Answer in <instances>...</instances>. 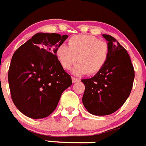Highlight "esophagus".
<instances>
[{"label": "esophagus", "instance_id": "1", "mask_svg": "<svg viewBox=\"0 0 146 146\" xmlns=\"http://www.w3.org/2000/svg\"><path fill=\"white\" fill-rule=\"evenodd\" d=\"M72 81H73V83H76V82H78V81H80V79L79 78H75V77H72Z\"/></svg>", "mask_w": 146, "mask_h": 146}]
</instances>
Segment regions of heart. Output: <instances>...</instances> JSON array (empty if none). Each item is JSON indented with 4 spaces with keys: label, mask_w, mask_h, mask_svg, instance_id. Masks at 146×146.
<instances>
[{
    "label": "heart",
    "mask_w": 146,
    "mask_h": 146,
    "mask_svg": "<svg viewBox=\"0 0 146 146\" xmlns=\"http://www.w3.org/2000/svg\"><path fill=\"white\" fill-rule=\"evenodd\" d=\"M56 57L64 69L68 70L77 60L73 73L94 75L106 65L109 57V46L92 35H74L68 40V46L62 44L56 49Z\"/></svg>",
    "instance_id": "b5f03b06"
}]
</instances>
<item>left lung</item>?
<instances>
[{"label": "left lung", "instance_id": "obj_1", "mask_svg": "<svg viewBox=\"0 0 146 146\" xmlns=\"http://www.w3.org/2000/svg\"><path fill=\"white\" fill-rule=\"evenodd\" d=\"M102 36L109 46L107 62L95 76L81 80L85 86L83 104L96 115H109L120 108L130 94L135 78L127 50L111 35Z\"/></svg>", "mask_w": 146, "mask_h": 146}]
</instances>
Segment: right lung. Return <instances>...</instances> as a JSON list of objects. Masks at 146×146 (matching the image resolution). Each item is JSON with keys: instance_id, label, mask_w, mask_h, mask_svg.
Masks as SVG:
<instances>
[{"instance_id": "1", "label": "right lung", "mask_w": 146, "mask_h": 146, "mask_svg": "<svg viewBox=\"0 0 146 146\" xmlns=\"http://www.w3.org/2000/svg\"><path fill=\"white\" fill-rule=\"evenodd\" d=\"M68 37L38 33L13 54L8 73L11 99L27 117H47L57 108L62 92L71 86V77L55 54Z\"/></svg>"}]
</instances>
